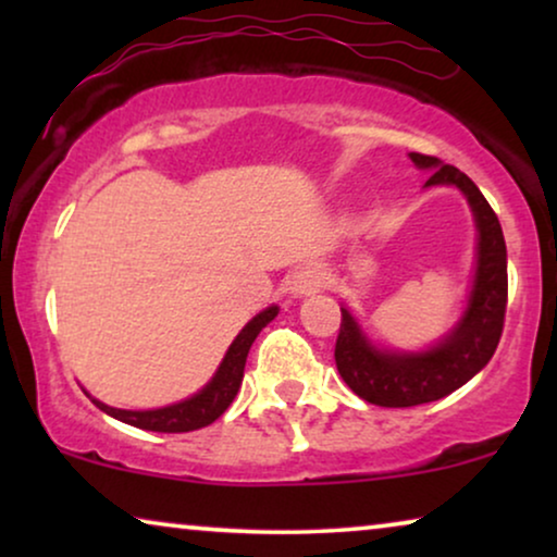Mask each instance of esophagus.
Returning a JSON list of instances; mask_svg holds the SVG:
<instances>
[{
  "instance_id": "obj_1",
  "label": "esophagus",
  "mask_w": 557,
  "mask_h": 557,
  "mask_svg": "<svg viewBox=\"0 0 557 557\" xmlns=\"http://www.w3.org/2000/svg\"><path fill=\"white\" fill-rule=\"evenodd\" d=\"M324 286V273L314 269V265H304L292 276L288 281V294L296 296V299H301V296H309L319 292V288Z\"/></svg>"
}]
</instances>
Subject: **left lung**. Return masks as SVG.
<instances>
[{"label": "left lung", "instance_id": "obj_1", "mask_svg": "<svg viewBox=\"0 0 557 557\" xmlns=\"http://www.w3.org/2000/svg\"><path fill=\"white\" fill-rule=\"evenodd\" d=\"M418 170L431 172L425 187L451 185L467 197L476 225V263L459 322L423 349H391L368 337L342 304L334 360L349 391L383 408H410L446 398L486 368L499 345L507 309V246L490 202L467 174L436 157L410 151Z\"/></svg>", "mask_w": 557, "mask_h": 557}]
</instances>
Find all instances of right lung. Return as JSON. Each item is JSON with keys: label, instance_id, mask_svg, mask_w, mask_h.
<instances>
[{"label": "right lung", "instance_id": "obj_1", "mask_svg": "<svg viewBox=\"0 0 557 557\" xmlns=\"http://www.w3.org/2000/svg\"><path fill=\"white\" fill-rule=\"evenodd\" d=\"M276 317H278L276 304H271V307L258 311V314L238 332V337L231 342V347H227L223 362L218 364L215 375L210 377V383L200 387L195 395H189V398L172 403V406L151 408V410H126V408L106 406V403L94 398L90 393L86 391L83 393H86L88 398L94 400V406L101 408L106 416L116 418L121 423L134 425V429L157 431V433H187V431L205 429V425L218 421V418L227 410V406H231L235 395H238L240 383H243V370H246L248 349L256 342L258 334H261L263 326L273 322Z\"/></svg>", "mask_w": 557, "mask_h": 557}]
</instances>
